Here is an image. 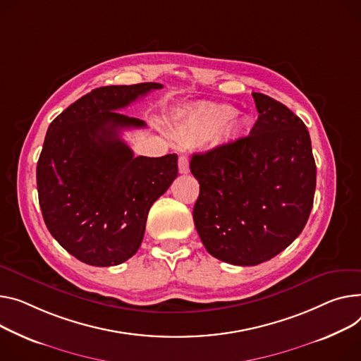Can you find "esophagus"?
<instances>
[{
    "mask_svg": "<svg viewBox=\"0 0 361 361\" xmlns=\"http://www.w3.org/2000/svg\"><path fill=\"white\" fill-rule=\"evenodd\" d=\"M178 171H180L181 174H187V173L190 171V168H188V158L184 157V155H181V157L178 158Z\"/></svg>",
    "mask_w": 361,
    "mask_h": 361,
    "instance_id": "1",
    "label": "esophagus"
}]
</instances>
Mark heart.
<instances>
[{"label":"heart","instance_id":"b5f03b06","mask_svg":"<svg viewBox=\"0 0 361 361\" xmlns=\"http://www.w3.org/2000/svg\"><path fill=\"white\" fill-rule=\"evenodd\" d=\"M250 120L239 116L231 104L203 103L191 107L176 129L183 145H204L222 137H239L247 133Z\"/></svg>","mask_w":361,"mask_h":361}]
</instances>
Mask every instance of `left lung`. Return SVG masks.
Wrapping results in <instances>:
<instances>
[{
  "instance_id": "obj_1",
  "label": "left lung",
  "mask_w": 361,
  "mask_h": 361,
  "mask_svg": "<svg viewBox=\"0 0 361 361\" xmlns=\"http://www.w3.org/2000/svg\"><path fill=\"white\" fill-rule=\"evenodd\" d=\"M258 118L245 137L195 154L200 184L193 219L207 252L233 266H257L289 247L314 206L317 165L302 120L252 92Z\"/></svg>"
}]
</instances>
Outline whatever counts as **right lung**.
I'll list each match as a JSON object with an SVG mask.
<instances>
[{
	"instance_id": "1",
	"label": "right lung",
	"mask_w": 361,
	"mask_h": 361,
	"mask_svg": "<svg viewBox=\"0 0 361 361\" xmlns=\"http://www.w3.org/2000/svg\"><path fill=\"white\" fill-rule=\"evenodd\" d=\"M159 88H95L46 132L36 171L43 221L61 247L90 266H117L135 255L151 206L177 178L176 154L135 157L120 137L147 125L116 110Z\"/></svg>"
}]
</instances>
